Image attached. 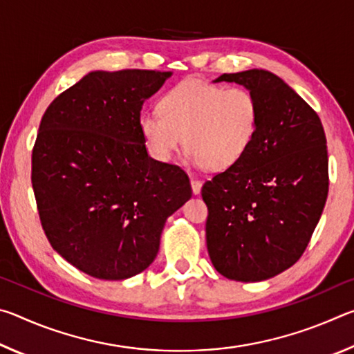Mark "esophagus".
Masks as SVG:
<instances>
[{
  "instance_id": "34e87169",
  "label": "esophagus",
  "mask_w": 354,
  "mask_h": 354,
  "mask_svg": "<svg viewBox=\"0 0 354 354\" xmlns=\"http://www.w3.org/2000/svg\"><path fill=\"white\" fill-rule=\"evenodd\" d=\"M190 185H192V192H194L195 195H198L200 190H201V181H200V179L190 178Z\"/></svg>"
}]
</instances>
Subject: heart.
Segmentation results:
<instances>
[{"label":"heart","instance_id":"1","mask_svg":"<svg viewBox=\"0 0 354 354\" xmlns=\"http://www.w3.org/2000/svg\"><path fill=\"white\" fill-rule=\"evenodd\" d=\"M158 111L142 113L139 129L159 162H169L185 145L194 165L227 170L241 162L259 129V101L241 86L185 80L160 97Z\"/></svg>","mask_w":354,"mask_h":354}]
</instances>
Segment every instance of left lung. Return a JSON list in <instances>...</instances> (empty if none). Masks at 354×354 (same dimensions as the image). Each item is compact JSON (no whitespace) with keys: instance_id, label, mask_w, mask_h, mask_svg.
Listing matches in <instances>:
<instances>
[{"instance_id":"obj_1","label":"left lung","mask_w":354,"mask_h":354,"mask_svg":"<svg viewBox=\"0 0 354 354\" xmlns=\"http://www.w3.org/2000/svg\"><path fill=\"white\" fill-rule=\"evenodd\" d=\"M259 101V129L242 160L203 184L206 243L215 270L254 283L292 267L328 196L326 137L317 112L267 70L225 73Z\"/></svg>"}]
</instances>
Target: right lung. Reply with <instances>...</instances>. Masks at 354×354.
<instances>
[{
	"label": "right lung",
	"instance_id": "right-lung-1",
	"mask_svg": "<svg viewBox=\"0 0 354 354\" xmlns=\"http://www.w3.org/2000/svg\"><path fill=\"white\" fill-rule=\"evenodd\" d=\"M170 71H92L41 117L31 181L51 247L77 270L118 281L149 267L165 220L192 196L181 167L149 158L142 106Z\"/></svg>",
	"mask_w": 354,
	"mask_h": 354
}]
</instances>
